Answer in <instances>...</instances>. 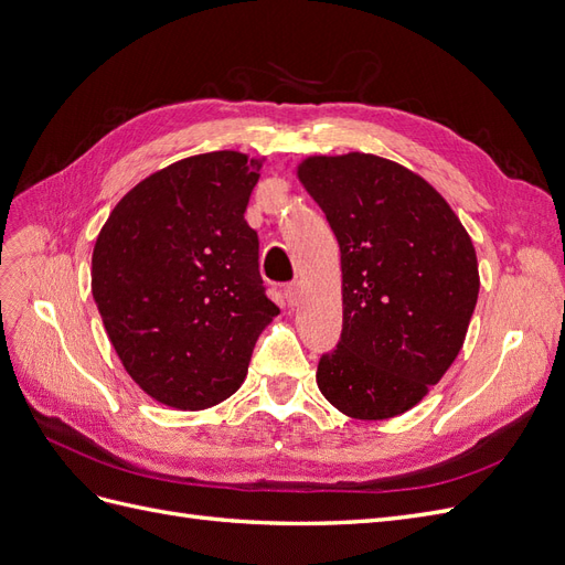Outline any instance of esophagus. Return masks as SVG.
Segmentation results:
<instances>
[{
    "mask_svg": "<svg viewBox=\"0 0 565 565\" xmlns=\"http://www.w3.org/2000/svg\"><path fill=\"white\" fill-rule=\"evenodd\" d=\"M285 299L289 306H297L301 299V285L299 282H289L285 285Z\"/></svg>",
    "mask_w": 565,
    "mask_h": 565,
    "instance_id": "34e87169",
    "label": "esophagus"
}]
</instances>
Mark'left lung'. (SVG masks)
Wrapping results in <instances>:
<instances>
[{
    "label": "left lung",
    "mask_w": 565,
    "mask_h": 565,
    "mask_svg": "<svg viewBox=\"0 0 565 565\" xmlns=\"http://www.w3.org/2000/svg\"><path fill=\"white\" fill-rule=\"evenodd\" d=\"M306 191L341 249L344 322L318 361L339 413L388 419L417 405L452 365L478 299L471 237L434 188L365 152L309 158Z\"/></svg>",
    "instance_id": "left-lung-1"
}]
</instances>
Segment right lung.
<instances>
[{
    "instance_id": "add662e5",
    "label": "right lung",
    "mask_w": 565,
    "mask_h": 565,
    "mask_svg": "<svg viewBox=\"0 0 565 565\" xmlns=\"http://www.w3.org/2000/svg\"><path fill=\"white\" fill-rule=\"evenodd\" d=\"M262 164L216 150L134 185L100 228L92 292L129 377L148 396L204 409L241 388L280 309L245 221Z\"/></svg>"
}]
</instances>
